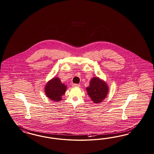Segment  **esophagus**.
Returning a JSON list of instances; mask_svg holds the SVG:
<instances>
[{
    "label": "esophagus",
    "mask_w": 154,
    "mask_h": 154,
    "mask_svg": "<svg viewBox=\"0 0 154 154\" xmlns=\"http://www.w3.org/2000/svg\"><path fill=\"white\" fill-rule=\"evenodd\" d=\"M72 86H73V87H79V86H80L79 84H77V83H74V84H73Z\"/></svg>",
    "instance_id": "1"
}]
</instances>
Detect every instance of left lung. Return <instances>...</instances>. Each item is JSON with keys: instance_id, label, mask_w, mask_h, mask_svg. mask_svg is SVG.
<instances>
[{"instance_id": "left-lung-1", "label": "left lung", "mask_w": 154, "mask_h": 154, "mask_svg": "<svg viewBox=\"0 0 154 154\" xmlns=\"http://www.w3.org/2000/svg\"><path fill=\"white\" fill-rule=\"evenodd\" d=\"M86 90L91 100L97 104L106 97L108 88L104 81L100 80L98 77H94L90 82V86L86 88Z\"/></svg>"}]
</instances>
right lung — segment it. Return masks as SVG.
Returning a JSON list of instances; mask_svg holds the SVG:
<instances>
[{
	"mask_svg": "<svg viewBox=\"0 0 154 154\" xmlns=\"http://www.w3.org/2000/svg\"><path fill=\"white\" fill-rule=\"evenodd\" d=\"M66 90V86L63 84L60 79L58 77L49 81L45 88V92L48 97L55 101L62 100V96L64 94Z\"/></svg>",
	"mask_w": 154,
	"mask_h": 154,
	"instance_id": "right-lung-1",
	"label": "right lung"
}]
</instances>
